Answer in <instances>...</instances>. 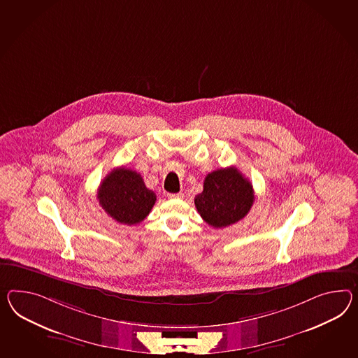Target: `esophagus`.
I'll return each instance as SVG.
<instances>
[{"instance_id": "34e87169", "label": "esophagus", "mask_w": 358, "mask_h": 358, "mask_svg": "<svg viewBox=\"0 0 358 358\" xmlns=\"http://www.w3.org/2000/svg\"><path fill=\"white\" fill-rule=\"evenodd\" d=\"M183 193H167V199L174 200V199H182Z\"/></svg>"}]
</instances>
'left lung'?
Segmentation results:
<instances>
[{"mask_svg":"<svg viewBox=\"0 0 358 358\" xmlns=\"http://www.w3.org/2000/svg\"><path fill=\"white\" fill-rule=\"evenodd\" d=\"M253 201V185L236 167L220 169L206 175L203 191L194 197L202 220L214 229L227 227L243 220Z\"/></svg>","mask_w":358,"mask_h":358,"instance_id":"left-lung-1","label":"left lung"}]
</instances>
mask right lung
Instances as JSON below:
<instances>
[{
	"label": "right lung",
	"instance_id": "add662e5",
	"mask_svg": "<svg viewBox=\"0 0 358 358\" xmlns=\"http://www.w3.org/2000/svg\"><path fill=\"white\" fill-rule=\"evenodd\" d=\"M97 199L113 220L131 226L147 218L157 196L145 187L141 175L126 167H118L102 180Z\"/></svg>",
	"mask_w": 358,
	"mask_h": 358
}]
</instances>
